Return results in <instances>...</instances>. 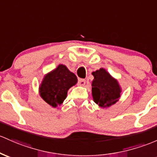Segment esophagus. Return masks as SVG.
Masks as SVG:
<instances>
[{
    "label": "esophagus",
    "instance_id": "esophagus-1",
    "mask_svg": "<svg viewBox=\"0 0 157 157\" xmlns=\"http://www.w3.org/2000/svg\"><path fill=\"white\" fill-rule=\"evenodd\" d=\"M78 85L80 86H84L86 85V80H84V79H80L78 80Z\"/></svg>",
    "mask_w": 157,
    "mask_h": 157
}]
</instances>
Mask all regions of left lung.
<instances>
[{
  "label": "left lung",
  "instance_id": "obj_1",
  "mask_svg": "<svg viewBox=\"0 0 157 157\" xmlns=\"http://www.w3.org/2000/svg\"><path fill=\"white\" fill-rule=\"evenodd\" d=\"M92 75L94 76L92 81L94 102L101 108L109 107L118 102L122 91L118 80L103 68L93 71Z\"/></svg>",
  "mask_w": 157,
  "mask_h": 157
}]
</instances>
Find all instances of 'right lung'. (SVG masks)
<instances>
[{"mask_svg":"<svg viewBox=\"0 0 157 157\" xmlns=\"http://www.w3.org/2000/svg\"><path fill=\"white\" fill-rule=\"evenodd\" d=\"M77 82V78L65 65L59 64L46 74L39 87L40 97L52 107L56 108L63 103L68 89Z\"/></svg>","mask_w":157,"mask_h":157,"instance_id":"right-lung-1","label":"right lung"}]
</instances>
